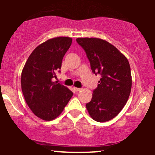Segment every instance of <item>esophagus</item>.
Returning a JSON list of instances; mask_svg holds the SVG:
<instances>
[{
	"instance_id": "obj_1",
	"label": "esophagus",
	"mask_w": 155,
	"mask_h": 155,
	"mask_svg": "<svg viewBox=\"0 0 155 155\" xmlns=\"http://www.w3.org/2000/svg\"><path fill=\"white\" fill-rule=\"evenodd\" d=\"M74 90H75L76 92H79L80 90H81V88H76V87H74Z\"/></svg>"
}]
</instances>
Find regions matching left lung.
<instances>
[{"mask_svg": "<svg viewBox=\"0 0 155 155\" xmlns=\"http://www.w3.org/2000/svg\"><path fill=\"white\" fill-rule=\"evenodd\" d=\"M92 72L101 78L86 104L90 117L104 122L114 118L125 106L132 87L130 66L126 57L114 45L97 38H78Z\"/></svg>", "mask_w": 155, "mask_h": 155, "instance_id": "obj_1", "label": "left lung"}]
</instances>
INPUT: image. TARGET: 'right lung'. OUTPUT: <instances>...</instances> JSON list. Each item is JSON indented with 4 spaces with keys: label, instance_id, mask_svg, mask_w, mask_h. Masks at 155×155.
Masks as SVG:
<instances>
[{
    "label": "right lung",
    "instance_id": "add662e5",
    "mask_svg": "<svg viewBox=\"0 0 155 155\" xmlns=\"http://www.w3.org/2000/svg\"><path fill=\"white\" fill-rule=\"evenodd\" d=\"M71 43L69 37L49 39L33 51L22 69L21 87L25 100L41 120L57 118L73 96L68 88L52 81Z\"/></svg>",
    "mask_w": 155,
    "mask_h": 155
}]
</instances>
